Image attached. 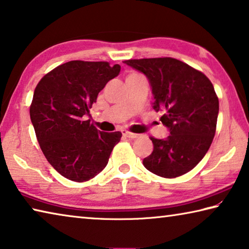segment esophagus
<instances>
[{"label": "esophagus", "instance_id": "obj_1", "mask_svg": "<svg viewBox=\"0 0 249 249\" xmlns=\"http://www.w3.org/2000/svg\"><path fill=\"white\" fill-rule=\"evenodd\" d=\"M122 134H123V136L128 137V138H137L138 137V134L130 133V132H128V130H122Z\"/></svg>", "mask_w": 249, "mask_h": 249}]
</instances>
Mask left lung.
<instances>
[{
	"instance_id": "left-lung-1",
	"label": "left lung",
	"mask_w": 249,
	"mask_h": 249,
	"mask_svg": "<svg viewBox=\"0 0 249 249\" xmlns=\"http://www.w3.org/2000/svg\"><path fill=\"white\" fill-rule=\"evenodd\" d=\"M124 64L148 79L156 112L169 129L163 140L150 137L154 150L142 160L147 170L176 178L192 170L208 153L215 135L218 99L200 71L175 58L130 59Z\"/></svg>"
}]
</instances>
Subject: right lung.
Wrapping results in <instances>:
<instances>
[{"label":"right lung","mask_w":249,"mask_h":249,"mask_svg":"<svg viewBox=\"0 0 249 249\" xmlns=\"http://www.w3.org/2000/svg\"><path fill=\"white\" fill-rule=\"evenodd\" d=\"M120 65L73 60L58 66L37 84L29 115L46 159L65 178L83 182L107 165L122 133L101 132L90 120L89 108Z\"/></svg>","instance_id":"1"}]
</instances>
